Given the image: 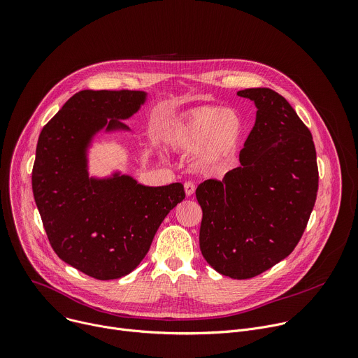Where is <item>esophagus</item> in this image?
<instances>
[{
	"instance_id": "obj_1",
	"label": "esophagus",
	"mask_w": 358,
	"mask_h": 358,
	"mask_svg": "<svg viewBox=\"0 0 358 358\" xmlns=\"http://www.w3.org/2000/svg\"><path fill=\"white\" fill-rule=\"evenodd\" d=\"M184 189H185L187 196H191V195L194 194V191H195V184L191 182V181H187V182L184 184Z\"/></svg>"
}]
</instances>
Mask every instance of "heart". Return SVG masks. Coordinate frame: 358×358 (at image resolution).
<instances>
[{
  "label": "heart",
  "instance_id": "1",
  "mask_svg": "<svg viewBox=\"0 0 358 358\" xmlns=\"http://www.w3.org/2000/svg\"><path fill=\"white\" fill-rule=\"evenodd\" d=\"M246 136L245 122L235 110L199 106L174 117L163 138L174 151H196V166L206 171L234 167Z\"/></svg>",
  "mask_w": 358,
  "mask_h": 358
}]
</instances>
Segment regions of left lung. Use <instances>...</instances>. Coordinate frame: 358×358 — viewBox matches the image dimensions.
Here are the masks:
<instances>
[{
  "label": "left lung",
  "instance_id": "obj_1",
  "mask_svg": "<svg viewBox=\"0 0 358 358\" xmlns=\"http://www.w3.org/2000/svg\"><path fill=\"white\" fill-rule=\"evenodd\" d=\"M257 106L241 166L196 187L199 248L221 275L249 279L293 252L313 211L319 170L312 133L268 87L239 90Z\"/></svg>",
  "mask_w": 358,
  "mask_h": 358
}]
</instances>
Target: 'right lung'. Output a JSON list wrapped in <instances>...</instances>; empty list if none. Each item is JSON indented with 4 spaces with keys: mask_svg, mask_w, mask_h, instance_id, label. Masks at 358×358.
I'll use <instances>...</instances> for the list:
<instances>
[{
    "mask_svg": "<svg viewBox=\"0 0 358 358\" xmlns=\"http://www.w3.org/2000/svg\"><path fill=\"white\" fill-rule=\"evenodd\" d=\"M145 97L140 90H80L38 138L32 191L49 243L64 262L99 280L134 271L163 220L185 198L181 182L145 187L120 173L89 177L93 137L129 130L120 120Z\"/></svg>",
    "mask_w": 358,
    "mask_h": 358,
    "instance_id": "add662e5",
    "label": "right lung"
}]
</instances>
